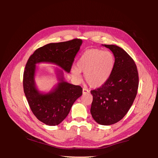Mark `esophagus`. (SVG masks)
Masks as SVG:
<instances>
[{
    "instance_id": "1",
    "label": "esophagus",
    "mask_w": 158,
    "mask_h": 158,
    "mask_svg": "<svg viewBox=\"0 0 158 158\" xmlns=\"http://www.w3.org/2000/svg\"><path fill=\"white\" fill-rule=\"evenodd\" d=\"M82 93H83V95L88 94V93H89V90H88V89L83 88V89H82Z\"/></svg>"
}]
</instances>
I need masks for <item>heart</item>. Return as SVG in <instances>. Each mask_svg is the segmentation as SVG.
I'll list each match as a JSON object with an SVG mask.
<instances>
[{"label":"heart","mask_w":158,"mask_h":158,"mask_svg":"<svg viewBox=\"0 0 158 158\" xmlns=\"http://www.w3.org/2000/svg\"><path fill=\"white\" fill-rule=\"evenodd\" d=\"M114 65V58L110 51L92 49L85 51L71 68L73 78L80 82L84 73L85 81L90 86L99 88L106 84L111 76Z\"/></svg>","instance_id":"b5f03b06"}]
</instances>
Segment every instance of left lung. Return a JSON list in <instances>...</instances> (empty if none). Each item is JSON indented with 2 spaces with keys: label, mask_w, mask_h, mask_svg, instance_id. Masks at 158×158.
Returning a JSON list of instances; mask_svg holds the SVG:
<instances>
[{
  "label": "left lung",
  "mask_w": 158,
  "mask_h": 158,
  "mask_svg": "<svg viewBox=\"0 0 158 158\" xmlns=\"http://www.w3.org/2000/svg\"><path fill=\"white\" fill-rule=\"evenodd\" d=\"M114 56L113 73L107 82L91 91L93 102L90 113L99 125H111L121 121L130 109L138 88V73L135 61L120 47L102 45Z\"/></svg>",
  "instance_id": "left-lung-1"
}]
</instances>
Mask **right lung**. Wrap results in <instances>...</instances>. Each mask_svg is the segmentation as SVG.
I'll return each mask as SVG.
<instances>
[{"instance_id": "right-lung-1", "label": "right lung", "mask_w": 158, "mask_h": 158, "mask_svg": "<svg viewBox=\"0 0 158 158\" xmlns=\"http://www.w3.org/2000/svg\"><path fill=\"white\" fill-rule=\"evenodd\" d=\"M82 44V40L49 44L37 49L28 59L24 73L23 85L28 104L38 120L47 125H58L68 115L73 103L82 94V88L66 82L64 71L69 73L75 56ZM50 63L64 70L56 68L58 82L49 93L41 92L35 83L36 64Z\"/></svg>"}]
</instances>
